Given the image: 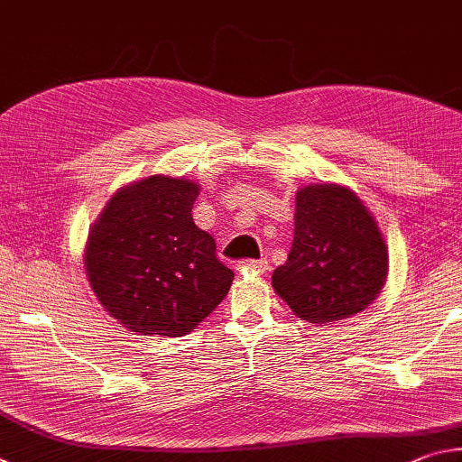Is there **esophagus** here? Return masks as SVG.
I'll return each instance as SVG.
<instances>
[{
    "instance_id": "esophagus-1",
    "label": "esophagus",
    "mask_w": 462,
    "mask_h": 462,
    "mask_svg": "<svg viewBox=\"0 0 462 462\" xmlns=\"http://www.w3.org/2000/svg\"><path fill=\"white\" fill-rule=\"evenodd\" d=\"M268 270V262L265 260H247L237 263V272H255V273H263Z\"/></svg>"
}]
</instances>
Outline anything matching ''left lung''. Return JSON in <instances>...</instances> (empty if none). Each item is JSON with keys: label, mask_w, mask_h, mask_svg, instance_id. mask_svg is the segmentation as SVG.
<instances>
[{"label": "left lung", "mask_w": 462, "mask_h": 462, "mask_svg": "<svg viewBox=\"0 0 462 462\" xmlns=\"http://www.w3.org/2000/svg\"><path fill=\"white\" fill-rule=\"evenodd\" d=\"M390 255L375 217L345 184L296 192L294 241L272 286L298 319L327 327L363 312L385 286Z\"/></svg>", "instance_id": "obj_1"}]
</instances>
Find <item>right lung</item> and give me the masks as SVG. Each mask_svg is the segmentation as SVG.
I'll return each mask as SVG.
<instances>
[{
	"label": "right lung",
	"instance_id": "add662e5",
	"mask_svg": "<svg viewBox=\"0 0 462 462\" xmlns=\"http://www.w3.org/2000/svg\"><path fill=\"white\" fill-rule=\"evenodd\" d=\"M199 192L184 176H145L121 186L88 229V284L105 312L135 335H189L229 292L233 272L194 225Z\"/></svg>",
	"mask_w": 462,
	"mask_h": 462
}]
</instances>
